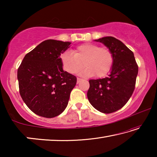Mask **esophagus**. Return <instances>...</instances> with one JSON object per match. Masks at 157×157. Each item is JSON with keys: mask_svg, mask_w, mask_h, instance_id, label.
<instances>
[{"mask_svg": "<svg viewBox=\"0 0 157 157\" xmlns=\"http://www.w3.org/2000/svg\"><path fill=\"white\" fill-rule=\"evenodd\" d=\"M81 80H82V79L78 78V79H77V83H79V82H81Z\"/></svg>", "mask_w": 157, "mask_h": 157, "instance_id": "obj_1", "label": "esophagus"}]
</instances>
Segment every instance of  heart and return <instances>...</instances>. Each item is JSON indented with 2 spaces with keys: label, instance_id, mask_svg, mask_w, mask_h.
<instances>
[{
  "label": "heart",
  "instance_id": "1",
  "mask_svg": "<svg viewBox=\"0 0 157 157\" xmlns=\"http://www.w3.org/2000/svg\"><path fill=\"white\" fill-rule=\"evenodd\" d=\"M63 70L75 74L83 67L80 75L85 77L105 76L109 72L113 63V55L106 47H100L94 44H84L77 46L73 52L66 51L60 56Z\"/></svg>",
  "mask_w": 157,
  "mask_h": 157
}]
</instances>
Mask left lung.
Wrapping results in <instances>:
<instances>
[{
	"mask_svg": "<svg viewBox=\"0 0 157 157\" xmlns=\"http://www.w3.org/2000/svg\"><path fill=\"white\" fill-rule=\"evenodd\" d=\"M104 44L113 55V63L108 77L90 79L87 92L89 102L104 113L115 112L124 106L134 91L139 67L134 53L123 42L113 36L96 39Z\"/></svg>",
	"mask_w": 157,
	"mask_h": 157,
	"instance_id": "1",
	"label": "left lung"
}]
</instances>
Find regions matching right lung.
Instances as JSON below:
<instances>
[{"label": "right lung", "instance_id": "1", "mask_svg": "<svg viewBox=\"0 0 157 157\" xmlns=\"http://www.w3.org/2000/svg\"><path fill=\"white\" fill-rule=\"evenodd\" d=\"M70 44L53 39L41 42L25 55L18 68L21 96L36 115L53 118L67 107L77 78L63 70L60 55Z\"/></svg>", "mask_w": 157, "mask_h": 157}]
</instances>
